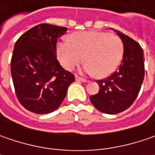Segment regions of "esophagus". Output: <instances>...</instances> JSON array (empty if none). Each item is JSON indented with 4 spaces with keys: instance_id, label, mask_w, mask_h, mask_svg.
I'll use <instances>...</instances> for the list:
<instances>
[{
    "instance_id": "1",
    "label": "esophagus",
    "mask_w": 155,
    "mask_h": 155,
    "mask_svg": "<svg viewBox=\"0 0 155 155\" xmlns=\"http://www.w3.org/2000/svg\"><path fill=\"white\" fill-rule=\"evenodd\" d=\"M76 81H78V82H83V83H87V82H89L86 79H84V78H82L80 77H76Z\"/></svg>"
}]
</instances>
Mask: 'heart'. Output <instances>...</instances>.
<instances>
[{"instance_id": "heart-1", "label": "heart", "mask_w": 155, "mask_h": 155, "mask_svg": "<svg viewBox=\"0 0 155 155\" xmlns=\"http://www.w3.org/2000/svg\"><path fill=\"white\" fill-rule=\"evenodd\" d=\"M71 41L64 39L57 45V56L64 69L71 71L84 60L83 71L105 78L112 74L121 62L123 44L119 37L105 32L75 33Z\"/></svg>"}]
</instances>
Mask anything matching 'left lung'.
Returning <instances> with one entry per match:
<instances>
[{
	"mask_svg": "<svg viewBox=\"0 0 155 155\" xmlns=\"http://www.w3.org/2000/svg\"><path fill=\"white\" fill-rule=\"evenodd\" d=\"M114 31L123 44L122 63L109 78L97 81L98 93L90 97L97 110L110 115L122 112L132 105L139 94L145 75L143 50L140 45L120 31Z\"/></svg>",
	"mask_w": 155,
	"mask_h": 155,
	"instance_id": "1",
	"label": "left lung"
}]
</instances>
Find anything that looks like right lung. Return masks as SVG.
Returning a JSON list of instances; mask_svg holds the SVG:
<instances>
[{
	"label": "right lung",
	"mask_w": 155,
	"mask_h": 155,
	"mask_svg": "<svg viewBox=\"0 0 155 155\" xmlns=\"http://www.w3.org/2000/svg\"><path fill=\"white\" fill-rule=\"evenodd\" d=\"M66 27L39 24L16 41L11 59V74L21 104L36 114L57 110L64 99L74 75L57 60V40Z\"/></svg>",
	"instance_id": "add662e5"
}]
</instances>
